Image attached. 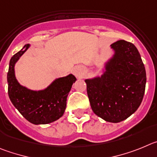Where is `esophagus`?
<instances>
[{
  "label": "esophagus",
  "instance_id": "1",
  "mask_svg": "<svg viewBox=\"0 0 157 157\" xmlns=\"http://www.w3.org/2000/svg\"><path fill=\"white\" fill-rule=\"evenodd\" d=\"M83 73H84V68L80 67V66H77L73 70V74L77 77H80Z\"/></svg>",
  "mask_w": 157,
  "mask_h": 157
}]
</instances>
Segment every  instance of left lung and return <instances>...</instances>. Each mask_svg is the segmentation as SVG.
I'll use <instances>...</instances> for the list:
<instances>
[{"label": "left lung", "instance_id": "obj_1", "mask_svg": "<svg viewBox=\"0 0 157 157\" xmlns=\"http://www.w3.org/2000/svg\"><path fill=\"white\" fill-rule=\"evenodd\" d=\"M114 54L101 77L86 79L93 112L101 119L119 123L138 109L146 84V73L138 49L121 40L111 44Z\"/></svg>", "mask_w": 157, "mask_h": 157}]
</instances>
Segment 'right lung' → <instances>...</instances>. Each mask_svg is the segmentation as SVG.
I'll return each mask as SVG.
<instances>
[{
    "instance_id": "right-lung-1",
    "label": "right lung",
    "mask_w": 157,
    "mask_h": 157,
    "mask_svg": "<svg viewBox=\"0 0 157 157\" xmlns=\"http://www.w3.org/2000/svg\"><path fill=\"white\" fill-rule=\"evenodd\" d=\"M30 45L26 44L14 55L9 63L7 80L8 96L14 106L29 122L47 124L63 117L72 85L77 80L73 74L56 79L44 90L33 91L19 84L15 74V65Z\"/></svg>"
}]
</instances>
